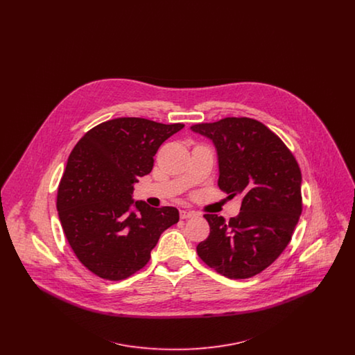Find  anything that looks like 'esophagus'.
<instances>
[{"mask_svg":"<svg viewBox=\"0 0 355 355\" xmlns=\"http://www.w3.org/2000/svg\"><path fill=\"white\" fill-rule=\"evenodd\" d=\"M196 216L194 211H190V210H181L180 211V217L181 220H187V218H193Z\"/></svg>","mask_w":355,"mask_h":355,"instance_id":"1","label":"esophagus"}]
</instances>
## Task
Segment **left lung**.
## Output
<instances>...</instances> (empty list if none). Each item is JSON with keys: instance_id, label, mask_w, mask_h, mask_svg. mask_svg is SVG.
<instances>
[{"instance_id": "left-lung-1", "label": "left lung", "mask_w": 355, "mask_h": 355, "mask_svg": "<svg viewBox=\"0 0 355 355\" xmlns=\"http://www.w3.org/2000/svg\"><path fill=\"white\" fill-rule=\"evenodd\" d=\"M213 141L218 154L220 190L242 197L241 211L225 220L205 214L210 234L197 253L232 279L265 270L286 249L302 213V174L294 155L262 122L227 117L191 126Z\"/></svg>"}]
</instances>
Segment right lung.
I'll list each match as a JSON object with an SVG mask.
<instances>
[{"label":"right lung","mask_w":355,"mask_h":355,"mask_svg":"<svg viewBox=\"0 0 355 355\" xmlns=\"http://www.w3.org/2000/svg\"><path fill=\"white\" fill-rule=\"evenodd\" d=\"M184 126L110 119L70 153L58 185V217L70 248L97 277L121 281L142 269L161 234L180 220L173 206L157 209L132 197L138 178L152 171L158 148Z\"/></svg>","instance_id":"add662e5"}]
</instances>
